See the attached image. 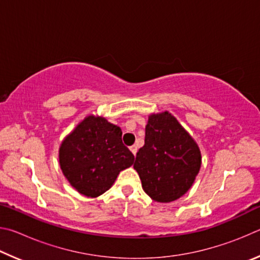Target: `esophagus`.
<instances>
[{"mask_svg":"<svg viewBox=\"0 0 260 260\" xmlns=\"http://www.w3.org/2000/svg\"><path fill=\"white\" fill-rule=\"evenodd\" d=\"M129 149H131V151L133 152V155L135 156L136 152H138V147H136V146H132Z\"/></svg>","mask_w":260,"mask_h":260,"instance_id":"34e87169","label":"esophagus"}]
</instances>
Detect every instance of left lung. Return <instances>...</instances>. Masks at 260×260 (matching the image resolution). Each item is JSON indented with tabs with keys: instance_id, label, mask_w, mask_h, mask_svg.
<instances>
[{
	"instance_id": "left-lung-1",
	"label": "left lung",
	"mask_w": 260,
	"mask_h": 260,
	"mask_svg": "<svg viewBox=\"0 0 260 260\" xmlns=\"http://www.w3.org/2000/svg\"><path fill=\"white\" fill-rule=\"evenodd\" d=\"M202 165L199 144L169 111L149 114L134 169L148 196L170 203L191 188Z\"/></svg>"
}]
</instances>
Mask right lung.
Returning <instances> with one entry per match:
<instances>
[{
  "label": "right lung",
  "instance_id": "add662e5",
  "mask_svg": "<svg viewBox=\"0 0 260 260\" xmlns=\"http://www.w3.org/2000/svg\"><path fill=\"white\" fill-rule=\"evenodd\" d=\"M120 127L89 114L61 141L58 158L64 177L86 197H99L133 165L134 155L124 146Z\"/></svg>",
  "mask_w": 260,
  "mask_h": 260
}]
</instances>
